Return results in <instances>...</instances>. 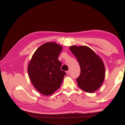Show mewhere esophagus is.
I'll return each instance as SVG.
<instances>
[{"label": "esophagus", "instance_id": "esophagus-1", "mask_svg": "<svg viewBox=\"0 0 125 125\" xmlns=\"http://www.w3.org/2000/svg\"><path fill=\"white\" fill-rule=\"evenodd\" d=\"M66 73L67 74H69L70 73V70H68L66 71Z\"/></svg>", "mask_w": 125, "mask_h": 125}]
</instances>
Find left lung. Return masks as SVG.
I'll use <instances>...</instances> for the list:
<instances>
[{
  "label": "left lung",
  "mask_w": 125,
  "mask_h": 125,
  "mask_svg": "<svg viewBox=\"0 0 125 125\" xmlns=\"http://www.w3.org/2000/svg\"><path fill=\"white\" fill-rule=\"evenodd\" d=\"M69 49L77 58L80 67V74L77 78L79 87L86 92H95L104 80L105 69L103 61L88 46L73 45Z\"/></svg>",
  "instance_id": "obj_1"
}]
</instances>
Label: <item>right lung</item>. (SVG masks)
I'll use <instances>...</instances> for the list:
<instances>
[{"label":"right lung","instance_id":"right-lung-1","mask_svg":"<svg viewBox=\"0 0 125 125\" xmlns=\"http://www.w3.org/2000/svg\"><path fill=\"white\" fill-rule=\"evenodd\" d=\"M62 50V46L56 43H46L37 49L29 62L30 80L43 95H51L58 89L67 74L61 70L62 63L58 59Z\"/></svg>","mask_w":125,"mask_h":125}]
</instances>
